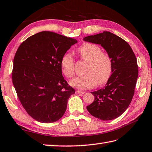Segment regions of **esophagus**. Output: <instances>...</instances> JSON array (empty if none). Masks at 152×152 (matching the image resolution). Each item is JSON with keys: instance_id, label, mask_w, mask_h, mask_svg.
I'll return each instance as SVG.
<instances>
[{"instance_id": "34e87169", "label": "esophagus", "mask_w": 152, "mask_h": 152, "mask_svg": "<svg viewBox=\"0 0 152 152\" xmlns=\"http://www.w3.org/2000/svg\"><path fill=\"white\" fill-rule=\"evenodd\" d=\"M75 92H76L77 94H85V92H83V91H81V90H77L75 91Z\"/></svg>"}]
</instances>
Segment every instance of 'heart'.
I'll use <instances>...</instances> for the list:
<instances>
[{
    "mask_svg": "<svg viewBox=\"0 0 152 152\" xmlns=\"http://www.w3.org/2000/svg\"><path fill=\"white\" fill-rule=\"evenodd\" d=\"M80 58L88 62L86 75L77 77L70 80V85L79 89H88L96 84L106 83L112 73V60L109 55L102 51L100 47L91 43H85L77 49ZM62 72L67 78H72L75 73V59L72 54L66 53L60 61Z\"/></svg>",
    "mask_w": 152,
    "mask_h": 152,
    "instance_id": "obj_1",
    "label": "heart"
}]
</instances>
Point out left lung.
<instances>
[{
    "label": "left lung",
    "mask_w": 152,
    "mask_h": 152,
    "mask_svg": "<svg viewBox=\"0 0 152 152\" xmlns=\"http://www.w3.org/2000/svg\"><path fill=\"white\" fill-rule=\"evenodd\" d=\"M102 45L112 60V74L105 86L92 92L95 99L86 107L91 115L102 120L116 118L131 102L138 78L136 56L125 40L110 32L84 38Z\"/></svg>",
    "instance_id": "obj_1"
}]
</instances>
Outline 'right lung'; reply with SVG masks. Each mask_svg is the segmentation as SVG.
I'll return each mask as SVG.
<instances>
[{
	"mask_svg": "<svg viewBox=\"0 0 152 152\" xmlns=\"http://www.w3.org/2000/svg\"><path fill=\"white\" fill-rule=\"evenodd\" d=\"M76 39L43 31L23 42L13 58L12 82L29 115L42 123H52L65 113L67 100L75 94L62 74V56Z\"/></svg>",
	"mask_w": 152,
	"mask_h": 152,
	"instance_id": "1",
	"label": "right lung"
}]
</instances>
